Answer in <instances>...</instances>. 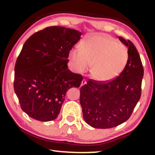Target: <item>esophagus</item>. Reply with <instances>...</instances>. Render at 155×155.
Masks as SVG:
<instances>
[{"mask_svg": "<svg viewBox=\"0 0 155 155\" xmlns=\"http://www.w3.org/2000/svg\"><path fill=\"white\" fill-rule=\"evenodd\" d=\"M87 83V82H86V81L85 79H83V81H81V86H83L84 85H85V84Z\"/></svg>", "mask_w": 155, "mask_h": 155, "instance_id": "obj_1", "label": "esophagus"}]
</instances>
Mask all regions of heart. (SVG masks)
<instances>
[{
  "instance_id": "obj_1",
  "label": "heart",
  "mask_w": 155,
  "mask_h": 155,
  "mask_svg": "<svg viewBox=\"0 0 155 155\" xmlns=\"http://www.w3.org/2000/svg\"><path fill=\"white\" fill-rule=\"evenodd\" d=\"M70 61L75 71L83 72L90 65L94 79L107 82L121 74L127 66L128 52L121 44L104 34H91L79 48L70 52Z\"/></svg>"
}]
</instances>
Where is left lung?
<instances>
[{
	"label": "left lung",
	"mask_w": 155,
	"mask_h": 155,
	"mask_svg": "<svg viewBox=\"0 0 155 155\" xmlns=\"http://www.w3.org/2000/svg\"><path fill=\"white\" fill-rule=\"evenodd\" d=\"M118 38L128 48L125 69L114 79L107 82L91 79L80 90L83 118L94 128H110L124 123L141 97L143 68L140 56L130 40Z\"/></svg>",
	"instance_id": "left-lung-1"
}]
</instances>
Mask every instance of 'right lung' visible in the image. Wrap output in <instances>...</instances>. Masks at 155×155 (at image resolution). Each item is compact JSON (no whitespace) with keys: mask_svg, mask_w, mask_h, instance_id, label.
I'll return each mask as SVG.
<instances>
[{"mask_svg":"<svg viewBox=\"0 0 155 155\" xmlns=\"http://www.w3.org/2000/svg\"><path fill=\"white\" fill-rule=\"evenodd\" d=\"M82 33L63 27H46L23 45L15 65L14 87L21 109L42 122L55 120L66 91L78 87L83 76L68 69L69 52Z\"/></svg>","mask_w":155,"mask_h":155,"instance_id":"1","label":"right lung"}]
</instances>
